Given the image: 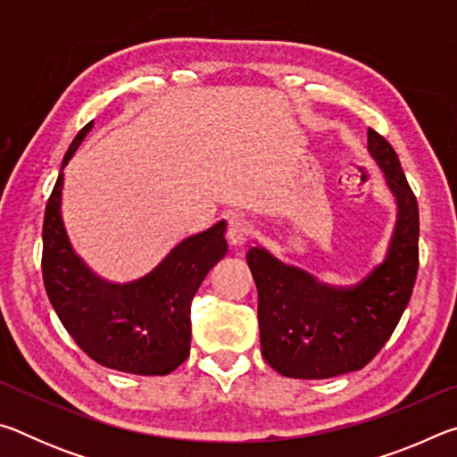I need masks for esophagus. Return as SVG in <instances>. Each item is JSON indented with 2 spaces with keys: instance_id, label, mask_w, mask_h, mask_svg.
Masks as SVG:
<instances>
[{
  "instance_id": "34e87169",
  "label": "esophagus",
  "mask_w": 457,
  "mask_h": 457,
  "mask_svg": "<svg viewBox=\"0 0 457 457\" xmlns=\"http://www.w3.org/2000/svg\"><path fill=\"white\" fill-rule=\"evenodd\" d=\"M253 236V226L245 220H231L228 226V239L231 245H244Z\"/></svg>"
}]
</instances>
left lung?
<instances>
[{"label": "left lung", "instance_id": "left-lung-1", "mask_svg": "<svg viewBox=\"0 0 457 457\" xmlns=\"http://www.w3.org/2000/svg\"><path fill=\"white\" fill-rule=\"evenodd\" d=\"M369 151L399 204L386 260L351 288L319 284L262 247L245 253L258 288L262 354L292 378H328L359 370L383 349L411 298L420 270V207L391 143L369 129Z\"/></svg>", "mask_w": 457, "mask_h": 457}]
</instances>
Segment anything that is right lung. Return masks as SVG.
Returning a JSON list of instances; mask_svg holds the SVG:
<instances>
[{
    "instance_id": "right-lung-1",
    "label": "right lung",
    "mask_w": 457,
    "mask_h": 457,
    "mask_svg": "<svg viewBox=\"0 0 457 457\" xmlns=\"http://www.w3.org/2000/svg\"><path fill=\"white\" fill-rule=\"evenodd\" d=\"M92 122L68 146L64 167ZM62 171L46 204L42 278L74 343L98 365L133 375H167L189 357L191 303L207 272L226 256V221L191 236L145 278L108 284L74 256L60 218Z\"/></svg>"
}]
</instances>
